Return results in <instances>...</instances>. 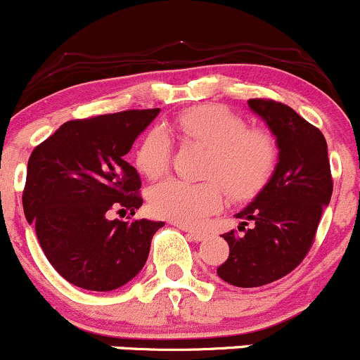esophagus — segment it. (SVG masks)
Wrapping results in <instances>:
<instances>
[{
    "label": "esophagus",
    "mask_w": 360,
    "mask_h": 360,
    "mask_svg": "<svg viewBox=\"0 0 360 360\" xmlns=\"http://www.w3.org/2000/svg\"><path fill=\"white\" fill-rule=\"evenodd\" d=\"M184 231L187 232V236L191 237L192 240H205L206 237H207L206 232H201V231H194V229H187V227H184Z\"/></svg>",
    "instance_id": "34e87169"
}]
</instances>
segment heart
<instances>
[{"label":"heart","mask_w":360,"mask_h":360,"mask_svg":"<svg viewBox=\"0 0 360 360\" xmlns=\"http://www.w3.org/2000/svg\"><path fill=\"white\" fill-rule=\"evenodd\" d=\"M168 131L180 140L198 143L207 150L202 176L205 181L187 184L168 179L149 192L154 214L184 227H195L220 210L225 189L234 199L257 195L274 175L279 159L276 139L265 129H248L246 121L221 105H199L184 110ZM172 155V140L161 128L146 133L135 153V165L147 179H159ZM218 179L224 181L221 186Z\"/></svg>","instance_id":"b5f03b06"}]
</instances>
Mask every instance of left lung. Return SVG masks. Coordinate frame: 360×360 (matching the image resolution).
Returning <instances> with one entry per match:
<instances>
[{
    "instance_id": "1",
    "label": "left lung",
    "mask_w": 360,
    "mask_h": 360,
    "mask_svg": "<svg viewBox=\"0 0 360 360\" xmlns=\"http://www.w3.org/2000/svg\"><path fill=\"white\" fill-rule=\"evenodd\" d=\"M248 105L276 136L279 161L260 194L236 214L243 234H224L231 253L217 274L237 288L265 286L295 270L312 248L333 194L321 129L276 100L251 98Z\"/></svg>"
}]
</instances>
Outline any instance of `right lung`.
<instances>
[{"instance_id": "1", "label": "right lung", "mask_w": 360, "mask_h": 360, "mask_svg": "<svg viewBox=\"0 0 360 360\" xmlns=\"http://www.w3.org/2000/svg\"><path fill=\"white\" fill-rule=\"evenodd\" d=\"M159 109L68 121L32 150L22 205L53 269L77 288L112 291L146 265L162 221L109 220L142 206L139 173L124 155Z\"/></svg>"}]
</instances>
